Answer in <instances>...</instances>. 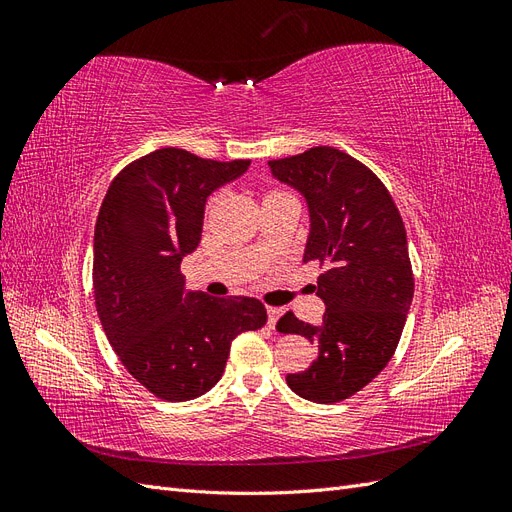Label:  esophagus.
I'll return each instance as SVG.
<instances>
[{"instance_id":"obj_1","label":"esophagus","mask_w":512,"mask_h":512,"mask_svg":"<svg viewBox=\"0 0 512 512\" xmlns=\"http://www.w3.org/2000/svg\"><path fill=\"white\" fill-rule=\"evenodd\" d=\"M282 318V309L280 307H267V322L269 327H275L277 320Z\"/></svg>"}]
</instances>
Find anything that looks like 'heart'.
Listing matches in <instances>:
<instances>
[{
  "mask_svg": "<svg viewBox=\"0 0 512 512\" xmlns=\"http://www.w3.org/2000/svg\"><path fill=\"white\" fill-rule=\"evenodd\" d=\"M271 196H284V194L282 192H269L265 198H271Z\"/></svg>",
  "mask_w": 512,
  "mask_h": 512,
  "instance_id": "heart-1",
  "label": "heart"
}]
</instances>
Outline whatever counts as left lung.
Masks as SVG:
<instances>
[{"mask_svg": "<svg viewBox=\"0 0 512 512\" xmlns=\"http://www.w3.org/2000/svg\"><path fill=\"white\" fill-rule=\"evenodd\" d=\"M269 168L307 203L303 262L327 267L314 288L327 305L322 324L292 312L277 322L280 333L318 346L316 361L286 382L303 399L335 404L359 393L395 354L414 294L406 228L384 183L344 151L314 147Z\"/></svg>", "mask_w": 512, "mask_h": 512, "instance_id": "left-lung-1", "label": "left lung"}]
</instances>
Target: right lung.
<instances>
[{"mask_svg": "<svg viewBox=\"0 0 512 512\" xmlns=\"http://www.w3.org/2000/svg\"><path fill=\"white\" fill-rule=\"evenodd\" d=\"M250 160L215 162L164 147L113 179L94 232V297L119 361L149 393L188 401L213 389L230 344L265 327L252 297L209 299L185 290L181 260L200 243L211 192Z\"/></svg>", "mask_w": 512, "mask_h": 512, "instance_id": "obj_1", "label": "right lung"}]
</instances>
